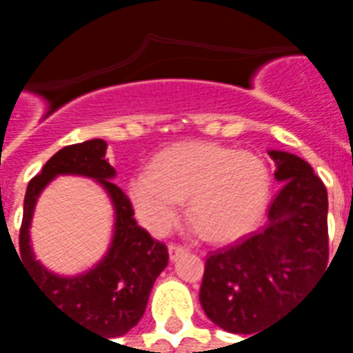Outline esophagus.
<instances>
[{
  "instance_id": "1",
  "label": "esophagus",
  "mask_w": 353,
  "mask_h": 353,
  "mask_svg": "<svg viewBox=\"0 0 353 353\" xmlns=\"http://www.w3.org/2000/svg\"><path fill=\"white\" fill-rule=\"evenodd\" d=\"M185 252H187V250H185L183 245H179V244H170L168 245L170 259H172V261H176L177 257H179V255H183Z\"/></svg>"
}]
</instances>
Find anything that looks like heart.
Wrapping results in <instances>:
<instances>
[{"instance_id": "1", "label": "heart", "mask_w": 353, "mask_h": 353, "mask_svg": "<svg viewBox=\"0 0 353 353\" xmlns=\"http://www.w3.org/2000/svg\"><path fill=\"white\" fill-rule=\"evenodd\" d=\"M270 191L265 162L245 151L187 141L162 151L130 183L139 221L164 234L187 201L189 221L212 242L242 236L259 221Z\"/></svg>"}]
</instances>
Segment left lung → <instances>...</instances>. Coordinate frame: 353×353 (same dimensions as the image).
I'll return each instance as SVG.
<instances>
[{"instance_id":"8db88e82","label":"left lung","mask_w":353,"mask_h":353,"mask_svg":"<svg viewBox=\"0 0 353 353\" xmlns=\"http://www.w3.org/2000/svg\"><path fill=\"white\" fill-rule=\"evenodd\" d=\"M283 181L261 230L208 255L200 304L215 325L259 334L327 268V189L301 157L268 151ZM252 339V336H250Z\"/></svg>"}]
</instances>
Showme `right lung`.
<instances>
[{"instance_id":"1","label":"right lung","mask_w":353,"mask_h":353,"mask_svg":"<svg viewBox=\"0 0 353 353\" xmlns=\"http://www.w3.org/2000/svg\"><path fill=\"white\" fill-rule=\"evenodd\" d=\"M105 149L108 143L103 139H88L62 147L50 157L41 172L28 183L19 244L20 259L35 280V288L58 310L88 331L115 339L138 325L154 280L168 265V248L136 223L130 199L111 181L115 168L105 161ZM58 173L98 179L108 189L117 214L116 236L108 255L90 273L75 279L47 273L33 259L29 248V221L34 200Z\"/></svg>"}]
</instances>
